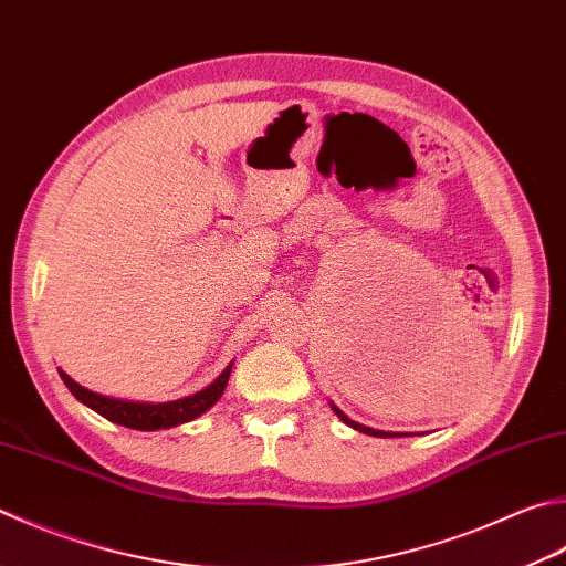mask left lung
<instances>
[{
	"label": "left lung",
	"instance_id": "1",
	"mask_svg": "<svg viewBox=\"0 0 566 566\" xmlns=\"http://www.w3.org/2000/svg\"><path fill=\"white\" fill-rule=\"evenodd\" d=\"M329 409H333L337 416H339V421H345L349 429H355V431H359V433H367V436H377V439H391V436H401V433H394V431H379V429H371V426H365V423H357V421H352L349 416L345 413V411H339L333 401H329Z\"/></svg>",
	"mask_w": 566,
	"mask_h": 566
}]
</instances>
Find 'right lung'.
I'll use <instances>...</instances> for the list:
<instances>
[{
  "label": "right lung",
  "instance_id": "add662e5",
  "mask_svg": "<svg viewBox=\"0 0 566 566\" xmlns=\"http://www.w3.org/2000/svg\"><path fill=\"white\" fill-rule=\"evenodd\" d=\"M231 367L233 361L214 381L207 384L205 389H199L195 394H189V397L175 399V401H133V399L105 397V394L81 387V384L73 381L63 369H59V375L73 397H76L83 407L101 413L103 419L127 426V429H137V431H159V429H172V426L195 421L201 413H207L211 407H214V403L221 399L223 389H227Z\"/></svg>",
  "mask_w": 566,
  "mask_h": 566
}]
</instances>
